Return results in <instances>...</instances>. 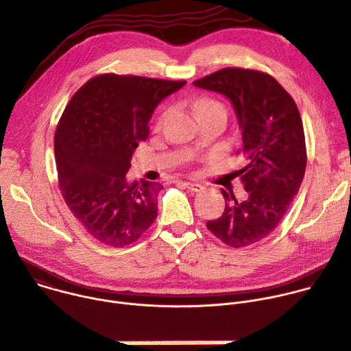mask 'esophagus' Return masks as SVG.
I'll return each mask as SVG.
<instances>
[{"label":"esophagus","instance_id":"obj_1","mask_svg":"<svg viewBox=\"0 0 351 351\" xmlns=\"http://www.w3.org/2000/svg\"><path fill=\"white\" fill-rule=\"evenodd\" d=\"M184 185L191 193H201L204 190V186L201 184H197V182H184Z\"/></svg>","mask_w":351,"mask_h":351}]
</instances>
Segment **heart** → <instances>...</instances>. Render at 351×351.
<instances>
[{
    "label": "heart",
    "mask_w": 351,
    "mask_h": 351,
    "mask_svg": "<svg viewBox=\"0 0 351 351\" xmlns=\"http://www.w3.org/2000/svg\"><path fill=\"white\" fill-rule=\"evenodd\" d=\"M194 108H195V112H201V111H219V112H223L226 114V110L225 106L213 98H208V97H202V98H198L194 104Z\"/></svg>",
    "instance_id": "obj_1"
}]
</instances>
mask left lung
<instances>
[{
	"instance_id": "obj_1",
	"label": "left lung",
	"mask_w": 351,
	"mask_h": 351,
	"mask_svg": "<svg viewBox=\"0 0 351 351\" xmlns=\"http://www.w3.org/2000/svg\"><path fill=\"white\" fill-rule=\"evenodd\" d=\"M194 86L232 102L243 141L237 153L246 160L239 176L247 198L239 202L233 193L222 190L225 210L206 228L226 246L254 245L282 221L305 176L306 146L298 106L274 77L258 70L228 67L195 80Z\"/></svg>"
}]
</instances>
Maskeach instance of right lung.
Here are the masks:
<instances>
[{
  "instance_id": "obj_1",
  "label": "right lung",
  "mask_w": 351,
  "mask_h": 351,
  "mask_svg": "<svg viewBox=\"0 0 351 351\" xmlns=\"http://www.w3.org/2000/svg\"><path fill=\"white\" fill-rule=\"evenodd\" d=\"M185 83L108 73L69 101L55 133L59 186L75 219L101 243L132 245L156 221L163 185L129 184L125 176L156 106Z\"/></svg>"
}]
</instances>
